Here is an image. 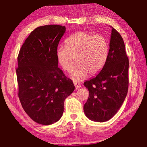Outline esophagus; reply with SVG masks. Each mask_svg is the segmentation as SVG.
Wrapping results in <instances>:
<instances>
[{"label":"esophagus","mask_w":147,"mask_h":147,"mask_svg":"<svg viewBox=\"0 0 147 147\" xmlns=\"http://www.w3.org/2000/svg\"><path fill=\"white\" fill-rule=\"evenodd\" d=\"M74 85L75 86V89H76V90H77V89H79L81 87V84L78 83V82H74Z\"/></svg>","instance_id":"1"}]
</instances>
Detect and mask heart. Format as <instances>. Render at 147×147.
I'll use <instances>...</instances> for the list:
<instances>
[{"label": "heart", "mask_w": 147, "mask_h": 147, "mask_svg": "<svg viewBox=\"0 0 147 147\" xmlns=\"http://www.w3.org/2000/svg\"><path fill=\"white\" fill-rule=\"evenodd\" d=\"M65 46L56 50L57 62L63 69L70 71L76 57L77 64L70 72L75 81L85 78L89 74L99 73L107 59L109 45L103 35L77 31L65 40Z\"/></svg>", "instance_id": "b5f03b06"}]
</instances>
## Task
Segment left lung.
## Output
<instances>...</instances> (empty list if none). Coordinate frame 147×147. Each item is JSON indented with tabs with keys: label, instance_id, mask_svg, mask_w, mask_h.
<instances>
[{
	"label": "left lung",
	"instance_id": "1",
	"mask_svg": "<svg viewBox=\"0 0 147 147\" xmlns=\"http://www.w3.org/2000/svg\"><path fill=\"white\" fill-rule=\"evenodd\" d=\"M128 71L129 59L123 39L112 28L109 55L104 67L96 77L84 83L89 97L83 110L89 119L104 122L117 113L127 93Z\"/></svg>",
	"mask_w": 147,
	"mask_h": 147
}]
</instances>
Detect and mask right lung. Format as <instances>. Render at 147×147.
Returning <instances> with one entry per match:
<instances>
[{
    "label": "right lung",
    "instance_id": "right-lung-1",
    "mask_svg": "<svg viewBox=\"0 0 147 147\" xmlns=\"http://www.w3.org/2000/svg\"><path fill=\"white\" fill-rule=\"evenodd\" d=\"M65 31V26L57 24L35 28L18 56V95L26 113L43 125L61 118L64 100L75 90L72 80L57 65L56 50Z\"/></svg>",
    "mask_w": 147,
    "mask_h": 147
}]
</instances>
